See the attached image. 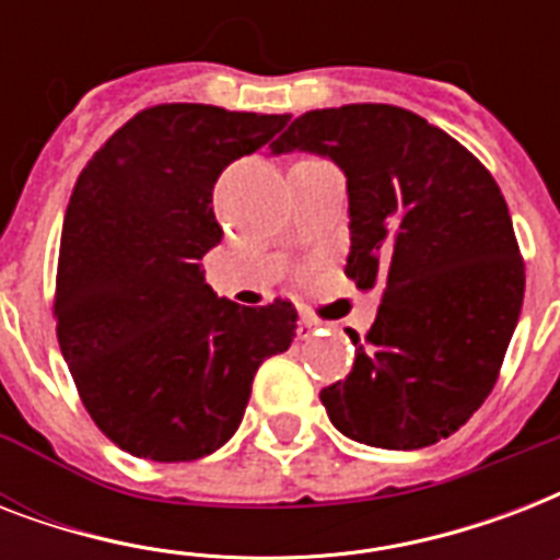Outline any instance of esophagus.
I'll return each instance as SVG.
<instances>
[{"mask_svg": "<svg viewBox=\"0 0 560 560\" xmlns=\"http://www.w3.org/2000/svg\"><path fill=\"white\" fill-rule=\"evenodd\" d=\"M314 331H316L314 319H311V316H302V319H299V337L307 340V337H314Z\"/></svg>", "mask_w": 560, "mask_h": 560, "instance_id": "obj_1", "label": "esophagus"}]
</instances>
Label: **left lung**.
<instances>
[{"mask_svg": "<svg viewBox=\"0 0 560 560\" xmlns=\"http://www.w3.org/2000/svg\"><path fill=\"white\" fill-rule=\"evenodd\" d=\"M272 153L328 156L349 179L346 276L383 290L346 381L319 392L354 442L418 451L447 439L494 389L526 270L494 177L453 136L392 104L311 109Z\"/></svg>", "mask_w": 560, "mask_h": 560, "instance_id": "obj_1", "label": "left lung"}]
</instances>
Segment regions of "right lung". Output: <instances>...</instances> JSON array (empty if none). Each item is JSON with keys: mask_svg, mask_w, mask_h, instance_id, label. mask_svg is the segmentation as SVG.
<instances>
[{"mask_svg": "<svg viewBox=\"0 0 560 560\" xmlns=\"http://www.w3.org/2000/svg\"><path fill=\"white\" fill-rule=\"evenodd\" d=\"M290 116L156 104L118 127L74 183L55 319L83 407L139 459H202L235 435L264 360L290 349L296 307L218 299L211 191Z\"/></svg>", "mask_w": 560, "mask_h": 560, "instance_id": "1", "label": "right lung"}]
</instances>
